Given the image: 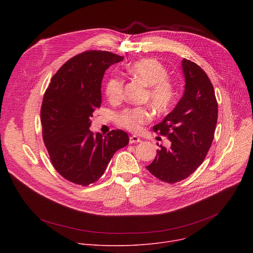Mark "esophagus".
Here are the masks:
<instances>
[{"label":"esophagus","instance_id":"34e87169","mask_svg":"<svg viewBox=\"0 0 253 253\" xmlns=\"http://www.w3.org/2000/svg\"><path fill=\"white\" fill-rule=\"evenodd\" d=\"M140 141H141V139L136 135H132V136L129 137V142L130 143H136V142H140Z\"/></svg>","mask_w":253,"mask_h":253}]
</instances>
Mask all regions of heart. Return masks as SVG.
Returning <instances> with one entry per match:
<instances>
[{
  "instance_id": "b5f03b06",
  "label": "heart",
  "mask_w": 253,
  "mask_h": 253,
  "mask_svg": "<svg viewBox=\"0 0 253 253\" xmlns=\"http://www.w3.org/2000/svg\"><path fill=\"white\" fill-rule=\"evenodd\" d=\"M127 72L143 85L149 86L145 98L150 100L154 109L159 113L168 112L173 105L175 92L168 81V72L165 66L155 58L139 59L127 66ZM105 95L111 102H118L122 98L123 82L113 77L108 80L104 88ZM153 112L147 106H138L125 110L118 116V124L132 132H137L141 126L148 123Z\"/></svg>"
}]
</instances>
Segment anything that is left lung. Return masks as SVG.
Instances as JSON below:
<instances>
[{
    "label": "left lung",
    "mask_w": 253,
    "mask_h": 253,
    "mask_svg": "<svg viewBox=\"0 0 253 253\" xmlns=\"http://www.w3.org/2000/svg\"><path fill=\"white\" fill-rule=\"evenodd\" d=\"M184 92L175 108L153 127L171 141L169 149L160 145L155 160L147 166L162 181L174 183L190 176L200 166L213 140L217 123L214 89L198 64L183 58Z\"/></svg>",
    "instance_id": "1"
}]
</instances>
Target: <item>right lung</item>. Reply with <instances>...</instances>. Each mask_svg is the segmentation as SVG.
Here are the masks:
<instances>
[{"instance_id": "right-lung-1", "label": "right lung", "mask_w": 253, "mask_h": 253, "mask_svg": "<svg viewBox=\"0 0 253 253\" xmlns=\"http://www.w3.org/2000/svg\"><path fill=\"white\" fill-rule=\"evenodd\" d=\"M123 60L108 51H86L52 77L43 98V139L58 173L74 183L96 181L114 154L128 144L126 132L93 134L91 117L101 104V82L110 66Z\"/></svg>"}]
</instances>
